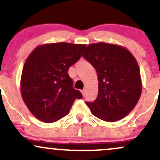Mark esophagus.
Here are the masks:
<instances>
[{
	"label": "esophagus",
	"instance_id": "esophagus-1",
	"mask_svg": "<svg viewBox=\"0 0 160 160\" xmlns=\"http://www.w3.org/2000/svg\"><path fill=\"white\" fill-rule=\"evenodd\" d=\"M81 92H82V95H83V96H85V95H86V90H85V89H83V90L81 91Z\"/></svg>",
	"mask_w": 160,
	"mask_h": 160
}]
</instances>
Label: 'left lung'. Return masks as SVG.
I'll return each instance as SVG.
<instances>
[{"label":"left lung","instance_id":"8db88e82","mask_svg":"<svg viewBox=\"0 0 160 160\" xmlns=\"http://www.w3.org/2000/svg\"><path fill=\"white\" fill-rule=\"evenodd\" d=\"M82 56L97 72L99 89L96 99L86 102L93 115L101 120H121L138 104L142 91L140 68L133 54L114 44H91Z\"/></svg>","mask_w":160,"mask_h":160}]
</instances>
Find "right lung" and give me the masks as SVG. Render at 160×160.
Returning a JSON list of instances; mask_svg holds the SVG:
<instances>
[{"instance_id": "1", "label": "right lung", "mask_w": 160, "mask_h": 160, "mask_svg": "<svg viewBox=\"0 0 160 160\" xmlns=\"http://www.w3.org/2000/svg\"><path fill=\"white\" fill-rule=\"evenodd\" d=\"M85 47L84 44H45L28 56L21 75V95L38 120L57 122L69 113L75 99L83 98L73 89L68 70L80 58Z\"/></svg>"}]
</instances>
